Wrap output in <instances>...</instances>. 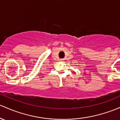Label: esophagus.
Listing matches in <instances>:
<instances>
[{
	"instance_id": "obj_1",
	"label": "esophagus",
	"mask_w": 120,
	"mask_h": 120,
	"mask_svg": "<svg viewBox=\"0 0 120 120\" xmlns=\"http://www.w3.org/2000/svg\"><path fill=\"white\" fill-rule=\"evenodd\" d=\"M63 61H64V60H63V59H60V61H61V62H63Z\"/></svg>"
}]
</instances>
